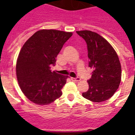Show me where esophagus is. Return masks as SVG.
I'll use <instances>...</instances> for the list:
<instances>
[{
  "instance_id": "esophagus-1",
  "label": "esophagus",
  "mask_w": 135,
  "mask_h": 135,
  "mask_svg": "<svg viewBox=\"0 0 135 135\" xmlns=\"http://www.w3.org/2000/svg\"><path fill=\"white\" fill-rule=\"evenodd\" d=\"M71 80L72 81H74V82H78V81L80 80V78L79 77H77V78H71Z\"/></svg>"
}]
</instances>
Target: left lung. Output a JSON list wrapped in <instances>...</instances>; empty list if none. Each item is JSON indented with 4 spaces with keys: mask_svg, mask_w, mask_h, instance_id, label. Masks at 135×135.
Listing matches in <instances>:
<instances>
[{
    "mask_svg": "<svg viewBox=\"0 0 135 135\" xmlns=\"http://www.w3.org/2000/svg\"><path fill=\"white\" fill-rule=\"evenodd\" d=\"M76 33L87 45L89 67L93 69L88 80L89 88L82 96L93 102H102L111 98L121 81V65L112 45L96 32L89 30Z\"/></svg>",
    "mask_w": 135,
    "mask_h": 135,
    "instance_id": "8db88e82",
    "label": "left lung"
}]
</instances>
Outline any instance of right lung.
Listing matches in <instances>:
<instances>
[{
    "mask_svg": "<svg viewBox=\"0 0 135 135\" xmlns=\"http://www.w3.org/2000/svg\"><path fill=\"white\" fill-rule=\"evenodd\" d=\"M71 32L55 30L37 31L22 46L16 64L21 91L37 105H48L59 98L68 76L51 70Z\"/></svg>",
    "mask_w": 135,
    "mask_h": 135,
    "instance_id": "obj_1",
    "label": "right lung"
}]
</instances>
